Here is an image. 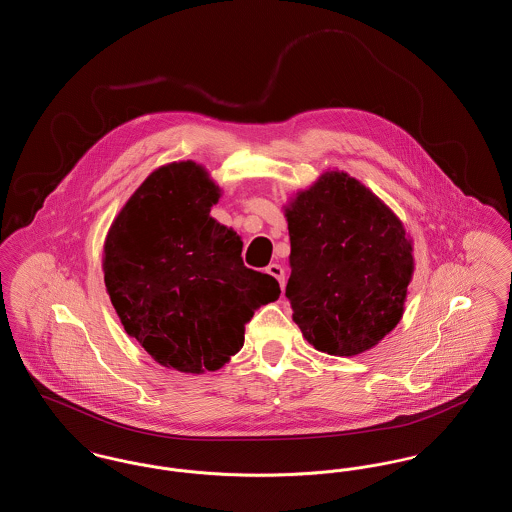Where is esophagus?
Masks as SVG:
<instances>
[{
    "instance_id": "1",
    "label": "esophagus",
    "mask_w": 512,
    "mask_h": 512,
    "mask_svg": "<svg viewBox=\"0 0 512 512\" xmlns=\"http://www.w3.org/2000/svg\"><path fill=\"white\" fill-rule=\"evenodd\" d=\"M267 272L270 276H274L278 282H280V288L284 290V284H286V276H284V268L280 267V265H276V263H272V265H268Z\"/></svg>"
}]
</instances>
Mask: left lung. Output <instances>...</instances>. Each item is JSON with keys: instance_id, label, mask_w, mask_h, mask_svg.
Listing matches in <instances>:
<instances>
[{"instance_id": "8db88e82", "label": "left lung", "mask_w": 512, "mask_h": 512, "mask_svg": "<svg viewBox=\"0 0 512 512\" xmlns=\"http://www.w3.org/2000/svg\"><path fill=\"white\" fill-rule=\"evenodd\" d=\"M293 320L318 351L353 357L403 315L413 247L390 209L345 172H326L286 209Z\"/></svg>"}]
</instances>
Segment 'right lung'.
Listing matches in <instances>:
<instances>
[{"label": "right lung", "instance_id": "obj_1", "mask_svg": "<svg viewBox=\"0 0 512 512\" xmlns=\"http://www.w3.org/2000/svg\"><path fill=\"white\" fill-rule=\"evenodd\" d=\"M219 188L192 161L151 172L113 222L105 286L128 336L163 366L219 370L245 324L276 301L274 276L247 268L242 238L213 219Z\"/></svg>", "mask_w": 512, "mask_h": 512}]
</instances>
